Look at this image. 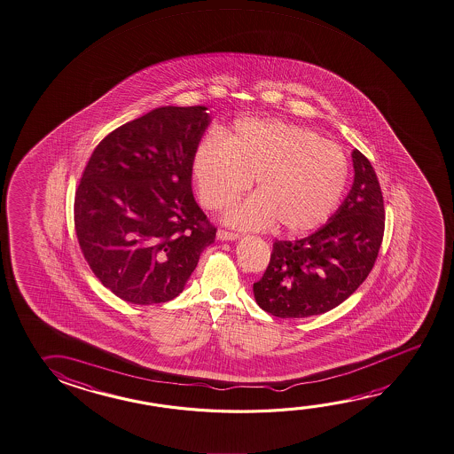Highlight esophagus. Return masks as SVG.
I'll list each match as a JSON object with an SVG mask.
<instances>
[{
  "label": "esophagus",
  "mask_w": 454,
  "mask_h": 454,
  "mask_svg": "<svg viewBox=\"0 0 454 454\" xmlns=\"http://www.w3.org/2000/svg\"><path fill=\"white\" fill-rule=\"evenodd\" d=\"M216 239L222 240V242H226V240H238L239 234L230 232V231L218 230L216 231Z\"/></svg>",
  "instance_id": "obj_1"
}]
</instances>
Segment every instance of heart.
Instances as JSON below:
<instances>
[{
	"instance_id": "heart-1",
	"label": "heart",
	"mask_w": 454,
	"mask_h": 454,
	"mask_svg": "<svg viewBox=\"0 0 454 454\" xmlns=\"http://www.w3.org/2000/svg\"><path fill=\"white\" fill-rule=\"evenodd\" d=\"M194 177L204 206L222 210L256 180V194L231 208L224 222L239 230L275 223L302 234L325 223L342 200L348 160L340 145L309 128L242 120L226 139L212 133L196 150Z\"/></svg>"
}]
</instances>
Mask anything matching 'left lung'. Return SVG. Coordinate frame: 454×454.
<instances>
[{
    "label": "left lung",
    "mask_w": 454,
    "mask_h": 454,
    "mask_svg": "<svg viewBox=\"0 0 454 454\" xmlns=\"http://www.w3.org/2000/svg\"><path fill=\"white\" fill-rule=\"evenodd\" d=\"M351 160L353 185L327 223L299 240H275L266 272L253 283L264 312L278 318L329 312L373 268L385 231L383 196L371 161L356 149Z\"/></svg>",
    "instance_id": "left-lung-1"
}]
</instances>
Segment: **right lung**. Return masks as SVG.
Here are the masks:
<instances>
[{
    "instance_id": "right-lung-1",
    "label": "right lung",
    "mask_w": 454,
    "mask_h": 454,
    "mask_svg": "<svg viewBox=\"0 0 454 454\" xmlns=\"http://www.w3.org/2000/svg\"><path fill=\"white\" fill-rule=\"evenodd\" d=\"M206 106H164L107 134L85 166L75 234L106 288L137 305L177 298L215 228L194 201V155Z\"/></svg>"
}]
</instances>
